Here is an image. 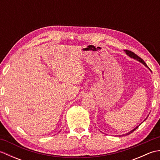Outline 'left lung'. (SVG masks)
<instances>
[{"instance_id": "left-lung-1", "label": "left lung", "mask_w": 160, "mask_h": 160, "mask_svg": "<svg viewBox=\"0 0 160 160\" xmlns=\"http://www.w3.org/2000/svg\"><path fill=\"white\" fill-rule=\"evenodd\" d=\"M124 52H126V53L127 54V55H128V56H130L131 58H134V59H136L137 60L140 61V62H142V64H144L146 67H148V66L147 65V64L145 63V62H144V61L143 60V59H142L140 57H139V56H138V55H136V54H135V53H133V52H131V51L127 50V49L124 50ZM146 119H147V118H146ZM146 119H145V120H144V121L146 120ZM142 123H141V124H142ZM140 125H139V126H140ZM139 126H137V127H135L134 129H132V131H131L130 132H127V134H125V135H119V136H120H120H124V135H129V134H131V132H133V131L135 130V129H137V128L139 127Z\"/></svg>"}]
</instances>
